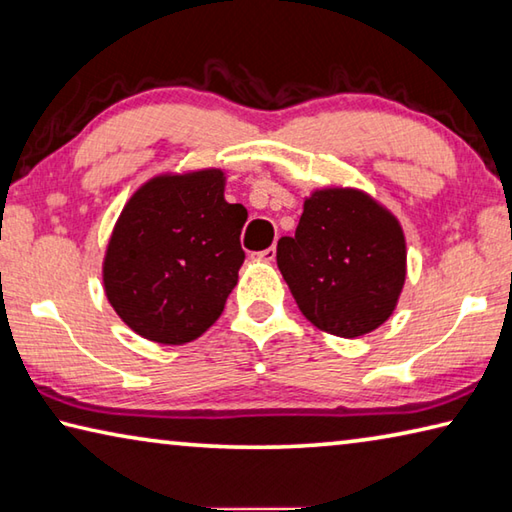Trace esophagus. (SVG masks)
I'll return each instance as SVG.
<instances>
[{"label": "esophagus", "instance_id": "esophagus-1", "mask_svg": "<svg viewBox=\"0 0 512 512\" xmlns=\"http://www.w3.org/2000/svg\"><path fill=\"white\" fill-rule=\"evenodd\" d=\"M256 256L261 258V261H265V263H272L274 258H276V249H274V247H267V249H263V251H258Z\"/></svg>", "mask_w": 512, "mask_h": 512}]
</instances>
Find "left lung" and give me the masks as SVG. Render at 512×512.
Segmentation results:
<instances>
[{"instance_id": "left-lung-1", "label": "left lung", "mask_w": 512, "mask_h": 512, "mask_svg": "<svg viewBox=\"0 0 512 512\" xmlns=\"http://www.w3.org/2000/svg\"><path fill=\"white\" fill-rule=\"evenodd\" d=\"M276 263L310 324L337 337L371 333L396 310L407 249L400 222L362 191L321 188L303 202Z\"/></svg>"}]
</instances>
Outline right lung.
Masks as SVG:
<instances>
[{
    "label": "right lung",
    "instance_id": "1",
    "mask_svg": "<svg viewBox=\"0 0 512 512\" xmlns=\"http://www.w3.org/2000/svg\"><path fill=\"white\" fill-rule=\"evenodd\" d=\"M245 220V206L224 200L218 168L152 177L125 204L105 251L116 315L157 344L200 337L238 283Z\"/></svg>",
    "mask_w": 512,
    "mask_h": 512
}]
</instances>
